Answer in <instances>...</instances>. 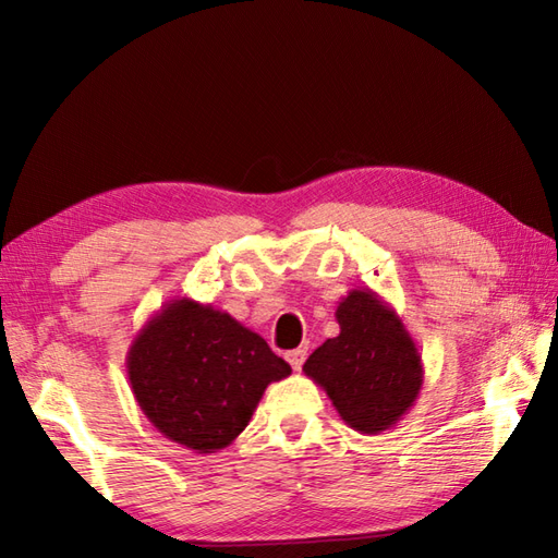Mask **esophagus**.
Masks as SVG:
<instances>
[{"label":"esophagus","mask_w":558,"mask_h":558,"mask_svg":"<svg viewBox=\"0 0 558 558\" xmlns=\"http://www.w3.org/2000/svg\"><path fill=\"white\" fill-rule=\"evenodd\" d=\"M304 360H306V350H304V348H298V350H290V352H288V362H290V366H292L294 372L302 369Z\"/></svg>","instance_id":"1"}]
</instances>
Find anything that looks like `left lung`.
<instances>
[{
  "instance_id": "obj_1",
  "label": "left lung",
  "mask_w": 558,
  "mask_h": 558,
  "mask_svg": "<svg viewBox=\"0 0 558 558\" xmlns=\"http://www.w3.org/2000/svg\"><path fill=\"white\" fill-rule=\"evenodd\" d=\"M336 322L340 333L316 348L302 372L354 432L381 434L420 398L422 354L393 306L372 290H350L338 302Z\"/></svg>"
}]
</instances>
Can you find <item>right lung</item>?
Listing matches in <instances>:
<instances>
[{
  "instance_id": "add662e5",
  "label": "right lung",
  "mask_w": 558,
  "mask_h": 558,
  "mask_svg": "<svg viewBox=\"0 0 558 558\" xmlns=\"http://www.w3.org/2000/svg\"><path fill=\"white\" fill-rule=\"evenodd\" d=\"M290 374L258 333L189 298L162 304L126 352L141 412L162 436L196 453L230 446L264 390Z\"/></svg>"
}]
</instances>
